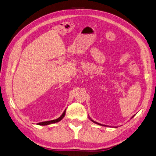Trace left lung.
Masks as SVG:
<instances>
[{
  "instance_id": "left-lung-1",
  "label": "left lung",
  "mask_w": 156,
  "mask_h": 156,
  "mask_svg": "<svg viewBox=\"0 0 156 156\" xmlns=\"http://www.w3.org/2000/svg\"><path fill=\"white\" fill-rule=\"evenodd\" d=\"M134 116H133V117H134ZM93 121L94 122H95V123H97V124H98V125H101V124H99V123H98V122H95V121Z\"/></svg>"
}]
</instances>
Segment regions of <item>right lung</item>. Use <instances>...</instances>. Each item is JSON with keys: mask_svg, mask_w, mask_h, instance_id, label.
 <instances>
[{"mask_svg": "<svg viewBox=\"0 0 156 156\" xmlns=\"http://www.w3.org/2000/svg\"><path fill=\"white\" fill-rule=\"evenodd\" d=\"M65 111H64V113H62V115H61V117L59 118H58L57 119H55V120H52V121H45V122H39L37 123V125H49V124H52V123H55V122H57L58 121H61V120L65 117Z\"/></svg>", "mask_w": 156, "mask_h": 156, "instance_id": "right-lung-1", "label": "right lung"}]
</instances>
